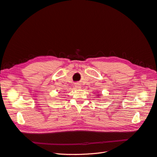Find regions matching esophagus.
Masks as SVG:
<instances>
[{
  "label": "esophagus",
  "instance_id": "obj_1",
  "mask_svg": "<svg viewBox=\"0 0 157 157\" xmlns=\"http://www.w3.org/2000/svg\"><path fill=\"white\" fill-rule=\"evenodd\" d=\"M75 88H77V89H80V88H81V86H80L79 84L77 83V84H75Z\"/></svg>",
  "mask_w": 157,
  "mask_h": 157
}]
</instances>
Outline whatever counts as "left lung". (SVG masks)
Here are the masks:
<instances>
[{"label": "left lung", "instance_id": "1", "mask_svg": "<svg viewBox=\"0 0 157 157\" xmlns=\"http://www.w3.org/2000/svg\"><path fill=\"white\" fill-rule=\"evenodd\" d=\"M97 95L98 96V97H100V95H99V94H97Z\"/></svg>", "mask_w": 157, "mask_h": 157}]
</instances>
